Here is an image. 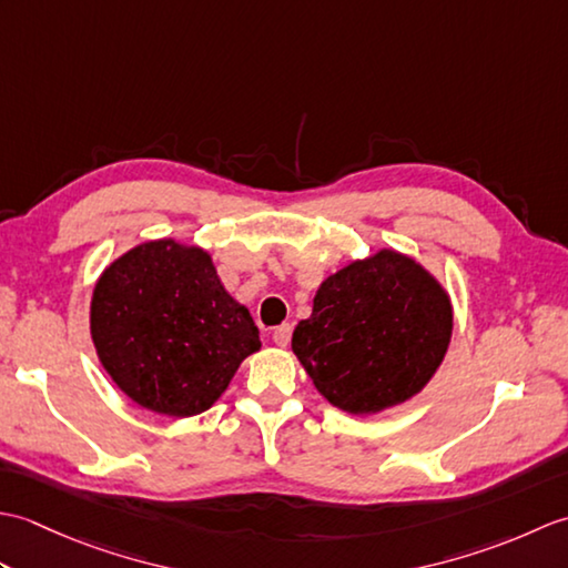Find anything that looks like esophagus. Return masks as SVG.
I'll return each instance as SVG.
<instances>
[{
    "label": "esophagus",
    "instance_id": "34e87169",
    "mask_svg": "<svg viewBox=\"0 0 568 568\" xmlns=\"http://www.w3.org/2000/svg\"><path fill=\"white\" fill-rule=\"evenodd\" d=\"M291 336H293V327L291 324H281V327H275L273 329V342L277 344V346H287L291 344Z\"/></svg>",
    "mask_w": 568,
    "mask_h": 568
}]
</instances>
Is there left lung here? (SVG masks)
<instances>
[{
	"instance_id": "left-lung-1",
	"label": "left lung",
	"mask_w": 568,
	"mask_h": 568,
	"mask_svg": "<svg viewBox=\"0 0 568 568\" xmlns=\"http://www.w3.org/2000/svg\"><path fill=\"white\" fill-rule=\"evenodd\" d=\"M452 339V305L413 258L381 251L320 285L293 352L334 407L368 415L425 388Z\"/></svg>"
}]
</instances>
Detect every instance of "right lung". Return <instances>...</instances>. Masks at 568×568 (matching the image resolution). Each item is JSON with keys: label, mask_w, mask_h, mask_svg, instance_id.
Segmentation results:
<instances>
[{"label": "right lung", "mask_w": 568, "mask_h": 568, "mask_svg": "<svg viewBox=\"0 0 568 568\" xmlns=\"http://www.w3.org/2000/svg\"><path fill=\"white\" fill-rule=\"evenodd\" d=\"M102 366L131 400L168 417L204 413L261 339L212 258L175 241L124 253L100 277L90 312Z\"/></svg>", "instance_id": "1"}]
</instances>
